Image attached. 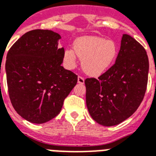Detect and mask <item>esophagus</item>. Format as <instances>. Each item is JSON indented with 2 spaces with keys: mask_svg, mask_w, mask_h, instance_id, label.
Returning <instances> with one entry per match:
<instances>
[{
  "mask_svg": "<svg viewBox=\"0 0 156 156\" xmlns=\"http://www.w3.org/2000/svg\"><path fill=\"white\" fill-rule=\"evenodd\" d=\"M78 83L79 84H84V77H82V76H78Z\"/></svg>",
  "mask_w": 156,
  "mask_h": 156,
  "instance_id": "obj_1",
  "label": "esophagus"
}]
</instances>
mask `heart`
<instances>
[{"mask_svg": "<svg viewBox=\"0 0 156 156\" xmlns=\"http://www.w3.org/2000/svg\"><path fill=\"white\" fill-rule=\"evenodd\" d=\"M74 51L66 50L64 60L68 67L74 66L76 55L81 59L83 70L90 76H98L111 65L118 54V47L113 40H105L97 36L77 38Z\"/></svg>", "mask_w": 156, "mask_h": 156, "instance_id": "heart-1", "label": "heart"}]
</instances>
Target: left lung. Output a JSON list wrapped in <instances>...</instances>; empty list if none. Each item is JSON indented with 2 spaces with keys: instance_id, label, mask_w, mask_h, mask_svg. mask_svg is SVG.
<instances>
[{
  "instance_id": "8db88e82",
  "label": "left lung",
  "mask_w": 156,
  "mask_h": 156,
  "mask_svg": "<svg viewBox=\"0 0 156 156\" xmlns=\"http://www.w3.org/2000/svg\"><path fill=\"white\" fill-rule=\"evenodd\" d=\"M149 61L140 43L123 34L115 63L98 79L87 78L86 105L100 125H118L136 111L145 95Z\"/></svg>"
}]
</instances>
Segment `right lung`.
Listing matches in <instances>:
<instances>
[{
    "mask_svg": "<svg viewBox=\"0 0 156 156\" xmlns=\"http://www.w3.org/2000/svg\"><path fill=\"white\" fill-rule=\"evenodd\" d=\"M61 37L49 30H33L9 50L5 71L9 99L14 109L36 124L49 122L60 113L63 101L77 83V76L61 66Z\"/></svg>",
    "mask_w": 156,
    "mask_h": 156,
    "instance_id": "obj_1",
    "label": "right lung"
}]
</instances>
